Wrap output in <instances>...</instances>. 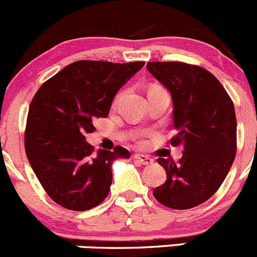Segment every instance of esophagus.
<instances>
[{
	"label": "esophagus",
	"mask_w": 257,
	"mask_h": 257,
	"mask_svg": "<svg viewBox=\"0 0 257 257\" xmlns=\"http://www.w3.org/2000/svg\"><path fill=\"white\" fill-rule=\"evenodd\" d=\"M134 159L137 160V162H139L141 164L143 165H149L153 163V159L150 157H148V155H143V154H136L134 155Z\"/></svg>",
	"instance_id": "esophagus-1"
}]
</instances>
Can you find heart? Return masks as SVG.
I'll list each match as a JSON object with an SVG mask.
<instances>
[{
	"instance_id": "heart-1",
	"label": "heart",
	"mask_w": 257,
	"mask_h": 257,
	"mask_svg": "<svg viewBox=\"0 0 257 257\" xmlns=\"http://www.w3.org/2000/svg\"><path fill=\"white\" fill-rule=\"evenodd\" d=\"M118 98H119V95H116V98L114 99V103L118 102ZM136 139H137V142H138L139 144L144 145L145 143H147V133H144V132H142V133H138V134H137Z\"/></svg>"
}]
</instances>
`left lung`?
Instances as JSON below:
<instances>
[{"label":"left lung","mask_w":257,"mask_h":257,"mask_svg":"<svg viewBox=\"0 0 257 257\" xmlns=\"http://www.w3.org/2000/svg\"><path fill=\"white\" fill-rule=\"evenodd\" d=\"M147 68L173 98L179 162L158 158L167 181L153 190L170 209L195 208L211 198L226 178L236 154V115L225 88L209 71L183 62H149Z\"/></svg>","instance_id":"obj_1"}]
</instances>
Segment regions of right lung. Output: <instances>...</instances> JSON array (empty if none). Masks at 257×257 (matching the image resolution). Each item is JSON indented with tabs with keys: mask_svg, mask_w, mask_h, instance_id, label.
Listing matches in <instances>:
<instances>
[{
	"mask_svg": "<svg viewBox=\"0 0 257 257\" xmlns=\"http://www.w3.org/2000/svg\"><path fill=\"white\" fill-rule=\"evenodd\" d=\"M144 62L77 61L46 80L30 104L25 131L28 162L49 198L84 211L109 194L112 163L131 157L125 148L94 150L85 134L109 114L115 93Z\"/></svg>",
	"mask_w": 257,
	"mask_h": 257,
	"instance_id": "1",
	"label": "right lung"
}]
</instances>
